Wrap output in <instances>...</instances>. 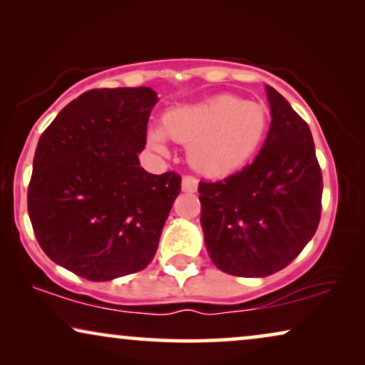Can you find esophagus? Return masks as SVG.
<instances>
[{
    "instance_id": "esophagus-1",
    "label": "esophagus",
    "mask_w": 365,
    "mask_h": 365,
    "mask_svg": "<svg viewBox=\"0 0 365 365\" xmlns=\"http://www.w3.org/2000/svg\"><path fill=\"white\" fill-rule=\"evenodd\" d=\"M182 191L184 192H196L197 191V178L192 174L182 176Z\"/></svg>"
}]
</instances>
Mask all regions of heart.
<instances>
[{
    "mask_svg": "<svg viewBox=\"0 0 365 365\" xmlns=\"http://www.w3.org/2000/svg\"><path fill=\"white\" fill-rule=\"evenodd\" d=\"M271 126L266 104L222 94L196 106L178 108L153 128L149 141L166 149V134L191 146V161L209 176H226L246 166L261 149Z\"/></svg>",
    "mask_w": 365,
    "mask_h": 365,
    "instance_id": "heart-1",
    "label": "heart"
}]
</instances>
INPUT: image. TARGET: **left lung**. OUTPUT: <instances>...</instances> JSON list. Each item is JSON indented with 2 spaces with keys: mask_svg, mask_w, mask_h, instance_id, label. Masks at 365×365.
<instances>
[{
  "mask_svg": "<svg viewBox=\"0 0 365 365\" xmlns=\"http://www.w3.org/2000/svg\"><path fill=\"white\" fill-rule=\"evenodd\" d=\"M271 128L242 171L199 182L201 226L212 262L239 277H266L296 259L317 231L322 173L307 123L266 86Z\"/></svg>",
  "mask_w": 365,
  "mask_h": 365,
  "instance_id": "1",
  "label": "left lung"
}]
</instances>
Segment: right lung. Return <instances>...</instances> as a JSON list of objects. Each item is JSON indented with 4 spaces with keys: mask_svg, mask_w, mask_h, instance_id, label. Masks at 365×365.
<instances>
[{
    "mask_svg": "<svg viewBox=\"0 0 365 365\" xmlns=\"http://www.w3.org/2000/svg\"><path fill=\"white\" fill-rule=\"evenodd\" d=\"M151 88L91 89L73 99L38 141L28 212L44 254L88 281L143 271L181 191L174 171L149 174Z\"/></svg>",
    "mask_w": 365,
    "mask_h": 365,
    "instance_id": "right-lung-1",
    "label": "right lung"
}]
</instances>
